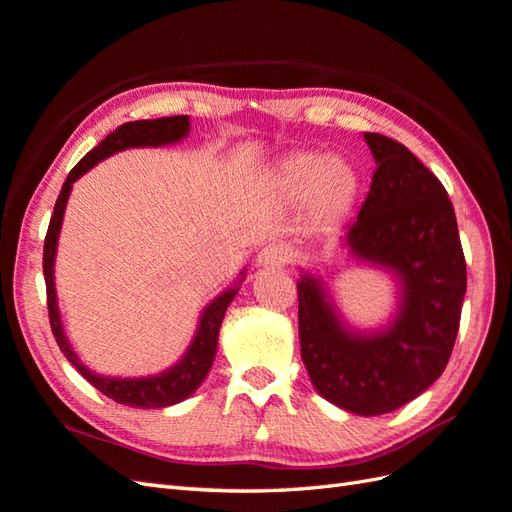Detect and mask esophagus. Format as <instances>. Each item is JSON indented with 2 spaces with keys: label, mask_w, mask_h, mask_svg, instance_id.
Segmentation results:
<instances>
[{
  "label": "esophagus",
  "mask_w": 512,
  "mask_h": 512,
  "mask_svg": "<svg viewBox=\"0 0 512 512\" xmlns=\"http://www.w3.org/2000/svg\"><path fill=\"white\" fill-rule=\"evenodd\" d=\"M290 262V250L284 243H269L262 247L258 252V265L275 269V267H284Z\"/></svg>",
  "instance_id": "34e87169"
}]
</instances>
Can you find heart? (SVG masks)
I'll return each mask as SVG.
<instances>
[{
  "label": "heart",
  "instance_id": "heart-1",
  "mask_svg": "<svg viewBox=\"0 0 512 512\" xmlns=\"http://www.w3.org/2000/svg\"><path fill=\"white\" fill-rule=\"evenodd\" d=\"M271 190L288 205L305 203L312 224L333 226L352 211L359 196V175L331 153L290 151L275 164Z\"/></svg>",
  "mask_w": 512,
  "mask_h": 512
}]
</instances>
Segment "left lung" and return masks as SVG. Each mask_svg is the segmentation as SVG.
I'll return each mask as SVG.
<instances>
[{
  "label": "left lung",
  "instance_id": "obj_1",
  "mask_svg": "<svg viewBox=\"0 0 512 512\" xmlns=\"http://www.w3.org/2000/svg\"><path fill=\"white\" fill-rule=\"evenodd\" d=\"M378 164L344 243L359 260L391 271L399 284L389 327H346L316 275L299 290L301 359L316 391L361 416L393 412L427 391L451 359L466 294L457 220L444 185L389 136L365 132Z\"/></svg>",
  "mask_w": 512,
  "mask_h": 512
}]
</instances>
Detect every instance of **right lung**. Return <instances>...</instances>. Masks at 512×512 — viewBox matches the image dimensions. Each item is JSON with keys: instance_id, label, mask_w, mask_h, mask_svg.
Segmentation results:
<instances>
[{"instance_id": "add662e5", "label": "right lung", "mask_w": 512, "mask_h": 512, "mask_svg": "<svg viewBox=\"0 0 512 512\" xmlns=\"http://www.w3.org/2000/svg\"><path fill=\"white\" fill-rule=\"evenodd\" d=\"M188 132H190V117L175 115V117H162V119L130 121L108 134L98 147L91 149L87 156L70 170L66 183L61 185V192L57 196V203L51 215V224H49V230H46V239H44L42 269H44V282H46V305H49V320H51V329L59 350L64 352V356L76 367V371H79L87 382L94 384L100 393L111 397L113 401H117V404L132 406V408L173 406V404H179V401H183L185 397H190L198 389L200 382L207 378L209 369L213 365L215 352H218V335H220L226 307L239 292L243 273L241 277H237L235 286L224 290L218 299H213L205 307L192 344L177 365L162 371L158 376H149V378H106V376L94 374V371L81 363V359L76 356V352L68 342L64 327H61V316H59L57 294H55V275H53L57 239H59L61 222H64V211H66L68 196L72 192V183L79 177H83L89 168H94L104 158L113 156V153L123 149L162 147L170 143H179L181 138L188 136Z\"/></svg>"}]
</instances>
